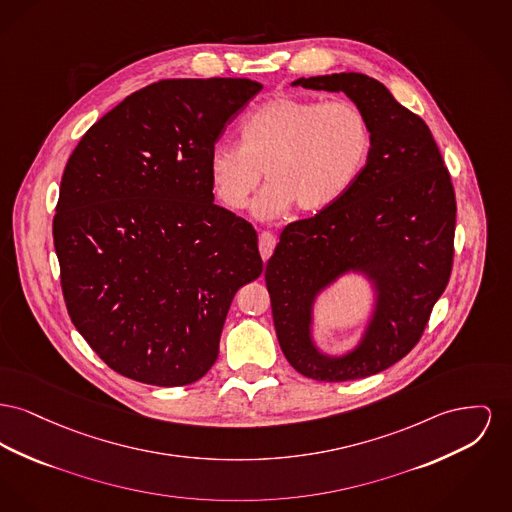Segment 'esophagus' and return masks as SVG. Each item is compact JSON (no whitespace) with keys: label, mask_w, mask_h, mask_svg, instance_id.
Returning a JSON list of instances; mask_svg holds the SVG:
<instances>
[{"label":"esophagus","mask_w":512,"mask_h":512,"mask_svg":"<svg viewBox=\"0 0 512 512\" xmlns=\"http://www.w3.org/2000/svg\"><path fill=\"white\" fill-rule=\"evenodd\" d=\"M274 247H276L274 234H271V232H261V236H259V251H261V257H263L265 263L269 261Z\"/></svg>","instance_id":"esophagus-1"}]
</instances>
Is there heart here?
I'll return each instance as SVG.
<instances>
[{
	"instance_id": "b5f03b06",
	"label": "heart",
	"mask_w": 512,
	"mask_h": 512,
	"mask_svg": "<svg viewBox=\"0 0 512 512\" xmlns=\"http://www.w3.org/2000/svg\"><path fill=\"white\" fill-rule=\"evenodd\" d=\"M371 145V125L356 104L280 94L243 118L240 145L212 147V189L226 209L241 211L265 172L271 183L255 201L261 218L292 205L315 214L352 189Z\"/></svg>"
}]
</instances>
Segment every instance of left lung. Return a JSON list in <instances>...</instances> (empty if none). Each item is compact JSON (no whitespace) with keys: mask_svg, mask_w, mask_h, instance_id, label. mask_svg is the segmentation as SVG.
<instances>
[{"mask_svg":"<svg viewBox=\"0 0 512 512\" xmlns=\"http://www.w3.org/2000/svg\"><path fill=\"white\" fill-rule=\"evenodd\" d=\"M294 87L344 92L371 125L373 145L352 189L329 209L288 224L265 280L280 348L309 379L340 383L402 360L445 292L454 257L451 174L425 121L363 73L298 79ZM346 271L365 273L376 309L361 344L327 357L312 342L314 298Z\"/></svg>","mask_w":512,"mask_h":512,"instance_id":"8db88e82","label":"left lung"}]
</instances>
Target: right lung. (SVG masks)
I'll list each match as a JSON object with an SVG mask.
<instances>
[{
    "mask_svg": "<svg viewBox=\"0 0 512 512\" xmlns=\"http://www.w3.org/2000/svg\"><path fill=\"white\" fill-rule=\"evenodd\" d=\"M263 89L249 79H166L133 92L69 156L54 216L61 292L108 367L181 387L218 358L243 284L263 272L253 226L214 205L209 156Z\"/></svg>",
    "mask_w": 512,
    "mask_h": 512,
    "instance_id": "obj_1",
    "label": "right lung"
}]
</instances>
